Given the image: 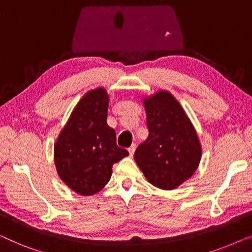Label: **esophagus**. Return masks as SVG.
<instances>
[{
    "label": "esophagus",
    "mask_w": 252,
    "mask_h": 252,
    "mask_svg": "<svg viewBox=\"0 0 252 252\" xmlns=\"http://www.w3.org/2000/svg\"><path fill=\"white\" fill-rule=\"evenodd\" d=\"M135 149H136L135 144H132V146H130V147L128 148V153H129V156H130V157H132L133 155H134V153H135Z\"/></svg>",
    "instance_id": "esophagus-1"
}]
</instances>
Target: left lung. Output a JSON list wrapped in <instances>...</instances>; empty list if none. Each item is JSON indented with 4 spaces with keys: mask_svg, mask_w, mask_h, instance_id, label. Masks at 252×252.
<instances>
[{
    "mask_svg": "<svg viewBox=\"0 0 252 252\" xmlns=\"http://www.w3.org/2000/svg\"><path fill=\"white\" fill-rule=\"evenodd\" d=\"M149 135L134 154L151 185L165 190L179 187L197 170L202 147L190 119L177 98L158 91L143 98Z\"/></svg>",
    "mask_w": 252,
    "mask_h": 252,
    "instance_id": "1",
    "label": "left lung"
}]
</instances>
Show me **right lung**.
<instances>
[{
	"label": "right lung",
	"mask_w": 252,
	"mask_h": 252,
	"mask_svg": "<svg viewBox=\"0 0 252 252\" xmlns=\"http://www.w3.org/2000/svg\"><path fill=\"white\" fill-rule=\"evenodd\" d=\"M109 95L103 87L82 96L54 147L57 173L67 187L82 196L98 192L108 184L112 165L128 156L116 143V132L106 124Z\"/></svg>",
	"instance_id": "add662e5"
}]
</instances>
